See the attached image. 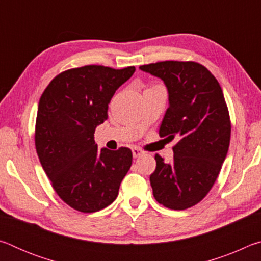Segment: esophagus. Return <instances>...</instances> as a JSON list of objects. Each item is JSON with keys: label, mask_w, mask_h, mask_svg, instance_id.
Returning <instances> with one entry per match:
<instances>
[{"label": "esophagus", "mask_w": 261, "mask_h": 261, "mask_svg": "<svg viewBox=\"0 0 261 261\" xmlns=\"http://www.w3.org/2000/svg\"><path fill=\"white\" fill-rule=\"evenodd\" d=\"M144 152L141 151V149L139 147H134L132 148V155H134V158H139L140 155H143Z\"/></svg>", "instance_id": "obj_1"}]
</instances>
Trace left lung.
<instances>
[{"instance_id": "1", "label": "left lung", "mask_w": 261, "mask_h": 261, "mask_svg": "<svg viewBox=\"0 0 261 261\" xmlns=\"http://www.w3.org/2000/svg\"><path fill=\"white\" fill-rule=\"evenodd\" d=\"M139 69L165 83L169 107L159 135L178 139L171 162L155 154L153 196L167 208H190L210 192L228 153L231 124L222 88L197 62L165 61Z\"/></svg>"}]
</instances>
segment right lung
Instances as JSON below:
<instances>
[{"mask_svg":"<svg viewBox=\"0 0 261 261\" xmlns=\"http://www.w3.org/2000/svg\"><path fill=\"white\" fill-rule=\"evenodd\" d=\"M136 68L85 65L61 72L39 101L35 148L55 192L83 213L116 199L132 165L130 148L98 149L95 127L108 118V103Z\"/></svg>","mask_w":261,"mask_h":261,"instance_id":"add662e5","label":"right lung"}]
</instances>
